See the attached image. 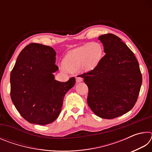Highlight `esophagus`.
Masks as SVG:
<instances>
[{
	"instance_id": "esophagus-1",
	"label": "esophagus",
	"mask_w": 152,
	"mask_h": 152,
	"mask_svg": "<svg viewBox=\"0 0 152 152\" xmlns=\"http://www.w3.org/2000/svg\"><path fill=\"white\" fill-rule=\"evenodd\" d=\"M76 81L77 82H80L82 81V78L80 76H77L76 77Z\"/></svg>"
}]
</instances>
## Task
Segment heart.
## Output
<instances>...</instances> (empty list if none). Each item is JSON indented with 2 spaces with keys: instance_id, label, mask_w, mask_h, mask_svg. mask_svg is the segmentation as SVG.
I'll list each match as a JSON object with an SVG mask.
<instances>
[{
  "instance_id": "heart-1",
  "label": "heart",
  "mask_w": 152,
  "mask_h": 152,
  "mask_svg": "<svg viewBox=\"0 0 152 152\" xmlns=\"http://www.w3.org/2000/svg\"><path fill=\"white\" fill-rule=\"evenodd\" d=\"M102 55V45L92 42L68 51L64 58L63 64L66 70L71 72H76L80 69L89 70L97 65ZM61 70L65 69L61 68Z\"/></svg>"
}]
</instances>
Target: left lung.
<instances>
[{
	"mask_svg": "<svg viewBox=\"0 0 152 152\" xmlns=\"http://www.w3.org/2000/svg\"><path fill=\"white\" fill-rule=\"evenodd\" d=\"M105 55L93 70L80 75L88 86L87 102L95 115L112 119L134 107L142 76L133 51L114 34L99 37Z\"/></svg>",
	"mask_w": 152,
	"mask_h": 152,
	"instance_id": "8db88e82",
	"label": "left lung"
}]
</instances>
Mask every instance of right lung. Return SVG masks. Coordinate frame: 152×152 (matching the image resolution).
<instances>
[{"instance_id": "obj_1", "label": "right lung", "mask_w": 152, "mask_h": 152, "mask_svg": "<svg viewBox=\"0 0 152 152\" xmlns=\"http://www.w3.org/2000/svg\"><path fill=\"white\" fill-rule=\"evenodd\" d=\"M56 53L48 45L32 43L18 56L11 72V98L20 115L30 123L45 125L61 112L66 92L75 84L55 80Z\"/></svg>"}]
</instances>
